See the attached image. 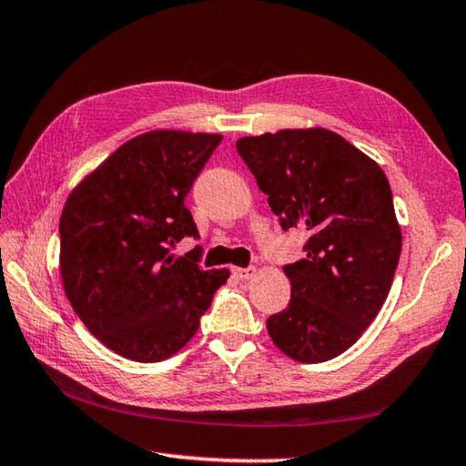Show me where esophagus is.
I'll return each instance as SVG.
<instances>
[{"label":"esophagus","instance_id":"1","mask_svg":"<svg viewBox=\"0 0 466 466\" xmlns=\"http://www.w3.org/2000/svg\"><path fill=\"white\" fill-rule=\"evenodd\" d=\"M232 274L240 279H252L256 276V268H232Z\"/></svg>","mask_w":466,"mask_h":466}]
</instances>
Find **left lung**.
<instances>
[{
    "label": "left lung",
    "instance_id": "1",
    "mask_svg": "<svg viewBox=\"0 0 466 466\" xmlns=\"http://www.w3.org/2000/svg\"><path fill=\"white\" fill-rule=\"evenodd\" d=\"M236 148L282 228L309 234L306 258L284 266L291 298L268 318L269 338L296 361L333 360L380 313L401 256L385 172L321 127L244 137Z\"/></svg>",
    "mask_w": 466,
    "mask_h": 466
}]
</instances>
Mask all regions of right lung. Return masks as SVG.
<instances>
[{
    "mask_svg": "<svg viewBox=\"0 0 466 466\" xmlns=\"http://www.w3.org/2000/svg\"><path fill=\"white\" fill-rule=\"evenodd\" d=\"M222 135L150 131L128 140L86 175L61 214L65 296L96 339L138 363L180 351L230 272L202 269L200 238L184 198Z\"/></svg>",
    "mask_w": 466,
    "mask_h": 466,
    "instance_id": "1",
    "label": "right lung"
}]
</instances>
